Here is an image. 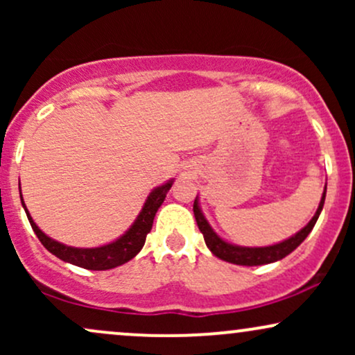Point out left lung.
Instances as JSON below:
<instances>
[{"instance_id":"obj_1","label":"left lung","mask_w":355,"mask_h":355,"mask_svg":"<svg viewBox=\"0 0 355 355\" xmlns=\"http://www.w3.org/2000/svg\"><path fill=\"white\" fill-rule=\"evenodd\" d=\"M325 191H327V183H325L324 193H322L320 203L319 207H317L315 215H313L311 222H309L302 230H299L297 234L292 235V237L282 240V242L274 243V245H267V247H242V245H235V243H230L227 242V240H223L220 235H217V232L211 229L209 220H207L205 215H203L200 203H198V195L193 202V214H195V220H197L198 229H200V232L203 234V239H205L207 247L210 248V252L215 257H218L220 260H225V262L229 263H235V266H247V267L266 266V263L277 262V260H282L284 257L292 254V252H294L305 239H307V235L311 234L313 225H315L317 218H319L322 209H324Z\"/></svg>"}]
</instances>
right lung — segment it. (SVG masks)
<instances>
[{"label": "right lung", "mask_w": 355, "mask_h": 355, "mask_svg": "<svg viewBox=\"0 0 355 355\" xmlns=\"http://www.w3.org/2000/svg\"><path fill=\"white\" fill-rule=\"evenodd\" d=\"M172 185L173 178L172 180L162 183V185L155 187V189L148 193V197H146L140 214L137 215L135 222L130 225V229L126 230L123 235H120V237L113 240V242L105 243V245L92 248L64 245V243L58 242V240L48 237V235L36 225L35 220L31 218L30 211L26 209V205H24L21 187H19V197H21V205L24 211H26L28 220H30L31 229H33L36 237L40 239V242L43 243V247L46 248L48 252H51L53 255H56L58 259L63 260V262L73 263V266L76 267L88 268V270H110V268L123 266V263L132 260L133 257L144 248L146 235L152 230L155 215H157L158 209H160V205L164 203L166 193L172 189Z\"/></svg>", "instance_id": "obj_1"}]
</instances>
